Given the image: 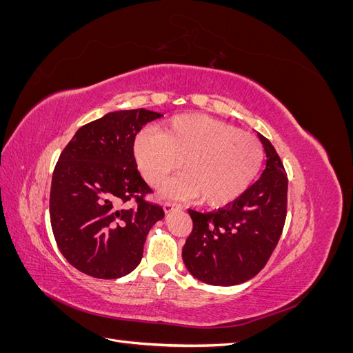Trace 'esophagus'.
Returning a JSON list of instances; mask_svg holds the SVG:
<instances>
[{"label":"esophagus","instance_id":"34e87169","mask_svg":"<svg viewBox=\"0 0 353 353\" xmlns=\"http://www.w3.org/2000/svg\"><path fill=\"white\" fill-rule=\"evenodd\" d=\"M181 209H183V206L178 205V203H175V201H165V205H163V210L166 213H170L174 210H181Z\"/></svg>","mask_w":353,"mask_h":353}]
</instances>
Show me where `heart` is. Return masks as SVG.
<instances>
[{
  "label": "heart",
  "mask_w": 353,
  "mask_h": 353,
  "mask_svg": "<svg viewBox=\"0 0 353 353\" xmlns=\"http://www.w3.org/2000/svg\"><path fill=\"white\" fill-rule=\"evenodd\" d=\"M134 157L143 178L162 187L179 169L184 175L169 188L172 196H199L209 206L240 197L258 175L263 148L256 137L201 114H183L160 131L137 137Z\"/></svg>",
  "instance_id": "b5f03b06"
}]
</instances>
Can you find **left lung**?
<instances>
[{"mask_svg":"<svg viewBox=\"0 0 353 353\" xmlns=\"http://www.w3.org/2000/svg\"><path fill=\"white\" fill-rule=\"evenodd\" d=\"M266 163L261 178L213 212L188 209L193 230L183 259L190 274L212 285H236L258 274L279 244L287 215L288 179L270 140L258 134Z\"/></svg>","mask_w":353,"mask_h":353,"instance_id":"1","label":"left lung"}]
</instances>
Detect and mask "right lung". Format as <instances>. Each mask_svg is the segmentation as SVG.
Returning a JSON list of instances; mask_svg holds the SVG:
<instances>
[{
  "instance_id": "right-lung-1",
  "label": "right lung",
  "mask_w": 353,
  "mask_h": 353,
  "mask_svg": "<svg viewBox=\"0 0 353 353\" xmlns=\"http://www.w3.org/2000/svg\"><path fill=\"white\" fill-rule=\"evenodd\" d=\"M163 114L117 110L81 126L52 172L50 219L66 261L94 279L113 280L141 262L147 234L165 216L137 169L134 141Z\"/></svg>"
}]
</instances>
